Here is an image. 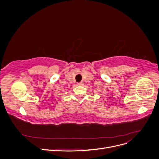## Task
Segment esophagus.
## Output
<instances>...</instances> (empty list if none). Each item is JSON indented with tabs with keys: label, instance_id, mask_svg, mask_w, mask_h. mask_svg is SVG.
I'll use <instances>...</instances> for the list:
<instances>
[{
	"label": "esophagus",
	"instance_id": "obj_1",
	"mask_svg": "<svg viewBox=\"0 0 159 159\" xmlns=\"http://www.w3.org/2000/svg\"><path fill=\"white\" fill-rule=\"evenodd\" d=\"M78 85H80V86H83V85H84V81H81V82H80V83H78Z\"/></svg>",
	"mask_w": 159,
	"mask_h": 159
}]
</instances>
